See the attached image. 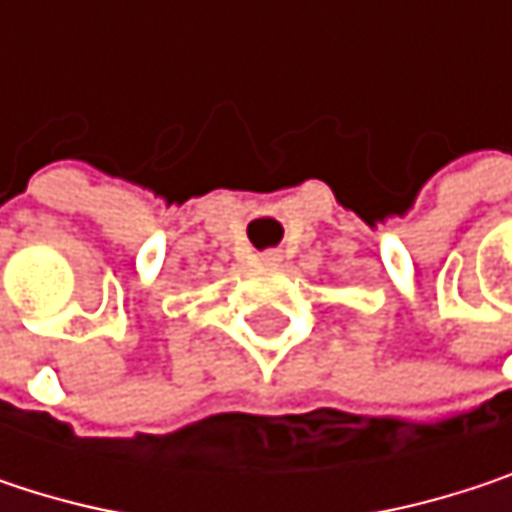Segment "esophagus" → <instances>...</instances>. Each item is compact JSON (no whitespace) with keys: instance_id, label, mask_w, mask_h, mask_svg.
<instances>
[{"instance_id":"esophagus-1","label":"esophagus","mask_w":512,"mask_h":512,"mask_svg":"<svg viewBox=\"0 0 512 512\" xmlns=\"http://www.w3.org/2000/svg\"><path fill=\"white\" fill-rule=\"evenodd\" d=\"M260 260H263V263H278L281 255H278V252H266V255H260Z\"/></svg>"}]
</instances>
